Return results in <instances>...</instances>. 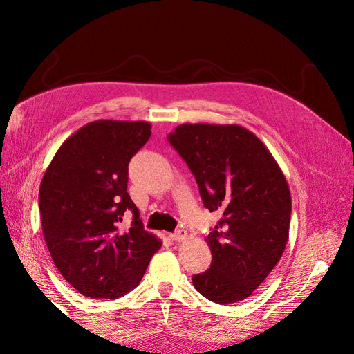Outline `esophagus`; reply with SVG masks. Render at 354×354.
<instances>
[{"mask_svg":"<svg viewBox=\"0 0 354 354\" xmlns=\"http://www.w3.org/2000/svg\"><path fill=\"white\" fill-rule=\"evenodd\" d=\"M169 238L173 239L174 242H181V241H185L187 238V232L183 230V229H180V230L174 232L173 234H169Z\"/></svg>","mask_w":354,"mask_h":354,"instance_id":"1","label":"esophagus"}]
</instances>
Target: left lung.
I'll list each match as a JSON object with an SVG mask.
<instances>
[{"mask_svg": "<svg viewBox=\"0 0 354 354\" xmlns=\"http://www.w3.org/2000/svg\"><path fill=\"white\" fill-rule=\"evenodd\" d=\"M199 187L203 207L221 218L207 236L209 269L192 276L217 304L250 297L285 251L291 192L263 142L241 125L181 124L168 134Z\"/></svg>", "mask_w": 354, "mask_h": 354, "instance_id": "8db88e82", "label": "left lung"}]
</instances>
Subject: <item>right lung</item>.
I'll return each instance as SVG.
<instances>
[{
	"label": "right lung",
	"instance_id": "right-lung-1",
	"mask_svg": "<svg viewBox=\"0 0 354 354\" xmlns=\"http://www.w3.org/2000/svg\"><path fill=\"white\" fill-rule=\"evenodd\" d=\"M145 121L100 120L66 138L39 186L41 227L62 276L85 297L130 292L160 239L145 230L127 192L128 164L151 137ZM133 212L132 227L119 226Z\"/></svg>",
	"mask_w": 354,
	"mask_h": 354
}]
</instances>
